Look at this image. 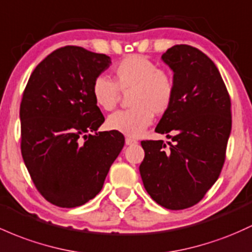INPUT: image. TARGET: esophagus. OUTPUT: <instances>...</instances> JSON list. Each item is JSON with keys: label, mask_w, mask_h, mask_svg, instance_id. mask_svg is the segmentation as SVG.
Listing matches in <instances>:
<instances>
[{"label": "esophagus", "mask_w": 252, "mask_h": 252, "mask_svg": "<svg viewBox=\"0 0 252 252\" xmlns=\"http://www.w3.org/2000/svg\"><path fill=\"white\" fill-rule=\"evenodd\" d=\"M126 145H128V146L136 145V143H137V140L131 139V137H126Z\"/></svg>", "instance_id": "obj_1"}]
</instances>
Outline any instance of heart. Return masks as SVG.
Wrapping results in <instances>:
<instances>
[{"label": "heart", "instance_id": "obj_1", "mask_svg": "<svg viewBox=\"0 0 252 252\" xmlns=\"http://www.w3.org/2000/svg\"><path fill=\"white\" fill-rule=\"evenodd\" d=\"M128 94L130 109L110 116V130L129 137H139L153 122L170 110L175 99V82L157 63L141 55H129L112 69V81L96 76L91 86L94 103L104 111L117 106L121 94Z\"/></svg>", "mask_w": 252, "mask_h": 252}]
</instances>
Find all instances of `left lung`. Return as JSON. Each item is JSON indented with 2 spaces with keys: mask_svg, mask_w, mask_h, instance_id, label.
Returning <instances> with one entry per match:
<instances>
[{
  "mask_svg": "<svg viewBox=\"0 0 252 252\" xmlns=\"http://www.w3.org/2000/svg\"><path fill=\"white\" fill-rule=\"evenodd\" d=\"M172 69L175 99L156 131L164 141H142L143 185L160 206L172 211L200 202L219 178L231 134V99L214 62L193 46L175 45L161 56Z\"/></svg>",
  "mask_w": 252,
  "mask_h": 252,
  "instance_id": "left-lung-1",
  "label": "left lung"
}]
</instances>
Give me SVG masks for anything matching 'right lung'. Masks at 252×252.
Masks as SVG:
<instances>
[{"mask_svg": "<svg viewBox=\"0 0 252 252\" xmlns=\"http://www.w3.org/2000/svg\"><path fill=\"white\" fill-rule=\"evenodd\" d=\"M110 64L104 54L60 48L35 67L24 91L21 154L37 190L55 206L94 198L124 146L121 132H96L105 118L91 86Z\"/></svg>", "mask_w": 252, "mask_h": 252, "instance_id": "1", "label": "right lung"}]
</instances>
